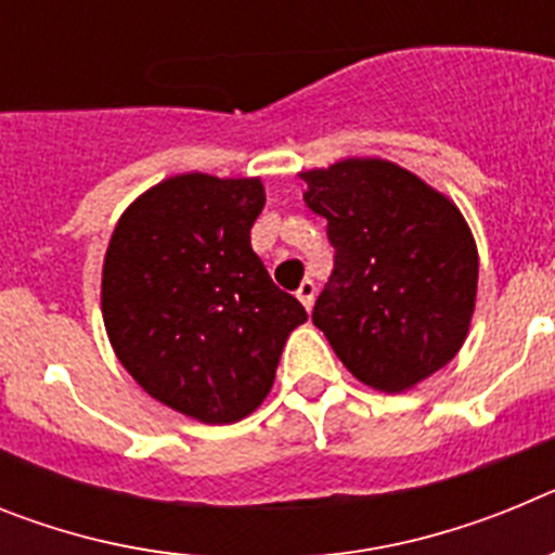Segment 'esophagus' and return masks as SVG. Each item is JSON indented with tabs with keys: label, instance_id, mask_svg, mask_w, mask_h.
<instances>
[{
	"label": "esophagus",
	"instance_id": "34e87169",
	"mask_svg": "<svg viewBox=\"0 0 555 555\" xmlns=\"http://www.w3.org/2000/svg\"><path fill=\"white\" fill-rule=\"evenodd\" d=\"M313 297H317V286H313V281H302L300 288H297V300L306 306V311H311L313 308Z\"/></svg>",
	"mask_w": 555,
	"mask_h": 555
}]
</instances>
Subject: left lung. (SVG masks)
Returning a JSON list of instances; mask_svg holds the SVG:
<instances>
[{
    "mask_svg": "<svg viewBox=\"0 0 555 555\" xmlns=\"http://www.w3.org/2000/svg\"><path fill=\"white\" fill-rule=\"evenodd\" d=\"M327 219L333 272L311 320L341 364L380 391H405L453 361L478 292V249L448 197L377 158L302 175Z\"/></svg>",
    "mask_w": 555,
    "mask_h": 555,
    "instance_id": "8db88e82",
    "label": "left lung"
}]
</instances>
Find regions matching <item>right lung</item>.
Instances as JSON below:
<instances>
[{"label": "right lung", "instance_id": "right-lung-1", "mask_svg": "<svg viewBox=\"0 0 555 555\" xmlns=\"http://www.w3.org/2000/svg\"><path fill=\"white\" fill-rule=\"evenodd\" d=\"M258 178L178 175L121 214L102 269V317L121 366L169 409L228 425L253 414L288 333L308 320L249 244Z\"/></svg>", "mask_w": 555, "mask_h": 555}]
</instances>
